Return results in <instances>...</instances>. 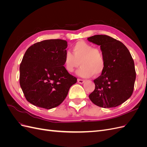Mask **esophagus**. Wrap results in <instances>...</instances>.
<instances>
[{"label": "esophagus", "mask_w": 147, "mask_h": 147, "mask_svg": "<svg viewBox=\"0 0 147 147\" xmlns=\"http://www.w3.org/2000/svg\"><path fill=\"white\" fill-rule=\"evenodd\" d=\"M77 81H78V82L79 83H80V84H83V83H84V82H85V81L84 80H82V79H78L77 80Z\"/></svg>", "instance_id": "obj_1"}]
</instances>
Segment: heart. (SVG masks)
I'll use <instances>...</instances> for the list:
<instances>
[{"mask_svg": "<svg viewBox=\"0 0 147 147\" xmlns=\"http://www.w3.org/2000/svg\"><path fill=\"white\" fill-rule=\"evenodd\" d=\"M72 53L66 51L63 57V65L67 72L72 73L80 64L77 74L82 77L88 78L94 74L99 76L105 68L104 53L99 48L80 40L72 47Z\"/></svg>", "mask_w": 147, "mask_h": 147, "instance_id": "b5f03b06", "label": "heart"}]
</instances>
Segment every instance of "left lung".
Masks as SVG:
<instances>
[{"label":"left lung","mask_w":147,"mask_h":147,"mask_svg":"<svg viewBox=\"0 0 147 147\" xmlns=\"http://www.w3.org/2000/svg\"><path fill=\"white\" fill-rule=\"evenodd\" d=\"M88 40L100 46L105 59V68L94 80L95 89L89 97L103 108L122 104L132 94L136 78L129 51L122 42L107 35H96Z\"/></svg>","instance_id":"left-lung-1"}]
</instances>
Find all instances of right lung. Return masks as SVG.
Instances as JSON below:
<instances>
[{"instance_id": "1", "label": "right lung", "mask_w": 147, "mask_h": 147, "mask_svg": "<svg viewBox=\"0 0 147 147\" xmlns=\"http://www.w3.org/2000/svg\"><path fill=\"white\" fill-rule=\"evenodd\" d=\"M67 42L61 39L34 43L27 50L20 67V83L30 104L51 109L59 105L77 78L67 72L63 57Z\"/></svg>"}]
</instances>
